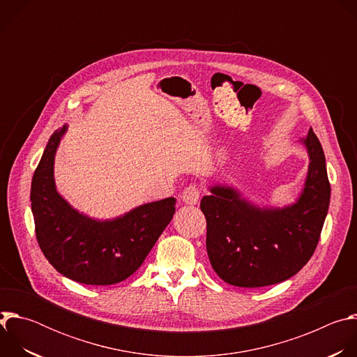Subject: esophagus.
I'll return each mask as SVG.
<instances>
[{"label":"esophagus","mask_w":357,"mask_h":357,"mask_svg":"<svg viewBox=\"0 0 357 357\" xmlns=\"http://www.w3.org/2000/svg\"><path fill=\"white\" fill-rule=\"evenodd\" d=\"M199 197H200V190L196 185H189L183 189V192L181 193V199L183 203H186V205H196V203L199 202Z\"/></svg>","instance_id":"34e87169"}]
</instances>
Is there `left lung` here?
Masks as SVG:
<instances>
[{"label":"left lung","mask_w":357,"mask_h":357,"mask_svg":"<svg viewBox=\"0 0 357 357\" xmlns=\"http://www.w3.org/2000/svg\"><path fill=\"white\" fill-rule=\"evenodd\" d=\"M310 157L296 200L259 206L227 185L209 186L200 209L206 248L216 274L230 285L257 288L285 281L310 261L328 215L331 185L322 145L312 130L301 139Z\"/></svg>","instance_id":"obj_1"}]
</instances>
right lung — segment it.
<instances>
[{
	"mask_svg": "<svg viewBox=\"0 0 357 357\" xmlns=\"http://www.w3.org/2000/svg\"><path fill=\"white\" fill-rule=\"evenodd\" d=\"M66 131L65 124L50 135L32 178L36 240L46 260L62 275L87 285L117 284L144 263L172 220L176 199L144 203L107 220L80 213L55 183V155Z\"/></svg>",
	"mask_w": 357,
	"mask_h": 357,
	"instance_id": "1",
	"label": "right lung"
}]
</instances>
